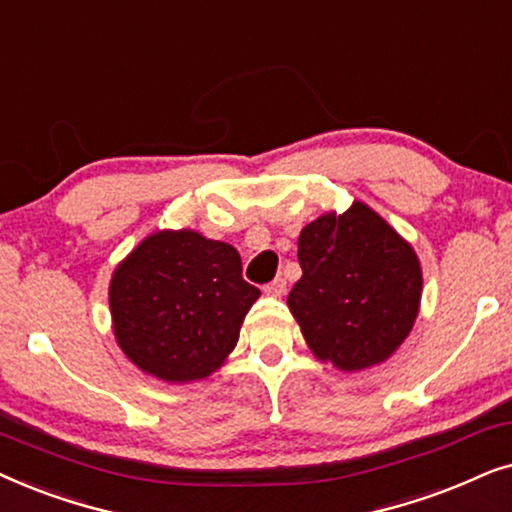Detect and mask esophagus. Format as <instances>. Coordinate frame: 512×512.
Here are the masks:
<instances>
[{
    "label": "esophagus",
    "mask_w": 512,
    "mask_h": 512,
    "mask_svg": "<svg viewBox=\"0 0 512 512\" xmlns=\"http://www.w3.org/2000/svg\"><path fill=\"white\" fill-rule=\"evenodd\" d=\"M285 288H288V283H285V278H274L269 285H264V292H267L269 297H283L285 295Z\"/></svg>",
    "instance_id": "34e87169"
}]
</instances>
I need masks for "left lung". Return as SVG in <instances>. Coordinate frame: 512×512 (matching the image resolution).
<instances>
[{"instance_id": "obj_1", "label": "left lung", "mask_w": 512, "mask_h": 512, "mask_svg": "<svg viewBox=\"0 0 512 512\" xmlns=\"http://www.w3.org/2000/svg\"><path fill=\"white\" fill-rule=\"evenodd\" d=\"M297 248L302 278L288 306L313 356L342 372L391 358L419 316L424 276L412 245L353 201L306 224Z\"/></svg>"}]
</instances>
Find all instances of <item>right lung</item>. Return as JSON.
Instances as JSON below:
<instances>
[{
  "mask_svg": "<svg viewBox=\"0 0 512 512\" xmlns=\"http://www.w3.org/2000/svg\"><path fill=\"white\" fill-rule=\"evenodd\" d=\"M234 245L194 229H161L128 252L109 281L119 349L168 384L206 379L238 342L260 290L241 276Z\"/></svg>",
  "mask_w": 512,
  "mask_h": 512,
  "instance_id": "right-lung-1",
  "label": "right lung"
}]
</instances>
